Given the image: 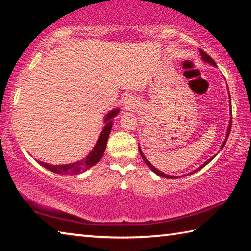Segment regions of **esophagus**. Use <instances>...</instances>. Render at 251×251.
<instances>
[{"label":"esophagus","mask_w":251,"mask_h":251,"mask_svg":"<svg viewBox=\"0 0 251 251\" xmlns=\"http://www.w3.org/2000/svg\"><path fill=\"white\" fill-rule=\"evenodd\" d=\"M126 109H128V110H132V109H134V107H133V105L130 104V102H126Z\"/></svg>","instance_id":"34e87169"}]
</instances>
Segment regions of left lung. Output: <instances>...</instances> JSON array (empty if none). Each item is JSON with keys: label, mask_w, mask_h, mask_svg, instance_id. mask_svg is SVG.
Returning a JSON list of instances; mask_svg holds the SVG:
<instances>
[{"label": "left lung", "mask_w": 251, "mask_h": 251, "mask_svg": "<svg viewBox=\"0 0 251 251\" xmlns=\"http://www.w3.org/2000/svg\"><path fill=\"white\" fill-rule=\"evenodd\" d=\"M199 52H200V54H201V58H202V60H203L204 62H206V63H210V65H212V66H214V67H217V65H216V62H214V60L213 59L210 57L209 54H206L203 50H201V49H199ZM229 102H230V105H231V99H230V95H229ZM231 123H232V118L230 119L229 121V126H228V129H226V137H225V141L222 142V144H221V147H220V150H222L224 149V146H225V144H226V140H228V137H229V134H230V129H231ZM138 150H140V153H141V156H142V158H143V161H144L145 163H146V165L149 166V168L153 171V172L155 173V174H157V176H162V177H165V178H176V176H168V174H165L164 172H162V171H160V170H157L156 168H155V166H153L152 164H151V163L147 161V158L145 157V155L143 154V152H142V150H141V147L138 146ZM217 155V154H216ZM216 155H214V156H212L211 158H209L208 161L206 162H204L203 164H202L201 166H199V168L197 169V170H194L193 172H191V173H189V176L190 174H193V173H196V172H198L199 170H201L202 168H204V166L208 164L209 162H211L214 157H216Z\"/></svg>", "instance_id": "1"}]
</instances>
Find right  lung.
<instances>
[{
    "instance_id": "1",
    "label": "right lung",
    "mask_w": 251,
    "mask_h": 251,
    "mask_svg": "<svg viewBox=\"0 0 251 251\" xmlns=\"http://www.w3.org/2000/svg\"><path fill=\"white\" fill-rule=\"evenodd\" d=\"M119 114V108L110 110L108 114L106 115L104 118V123L105 126L102 128L100 135H99L98 140L96 145L94 146V149L91 150V152L87 155L85 158L78 161V162H74V163H69V164H62V165H52V164H48V163L38 161L40 165H42L43 168L48 169L51 172H54L57 174H80L85 171L89 170L91 166H94L96 163L100 161V158L102 157V155L105 153L106 150V145H107V141H108L111 127H113V119L115 116H117Z\"/></svg>"
}]
</instances>
